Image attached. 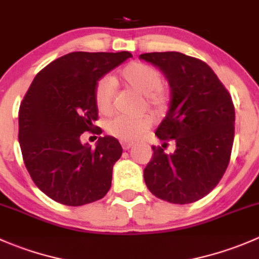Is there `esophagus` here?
<instances>
[{
	"label": "esophagus",
	"instance_id": "1",
	"mask_svg": "<svg viewBox=\"0 0 259 259\" xmlns=\"http://www.w3.org/2000/svg\"><path fill=\"white\" fill-rule=\"evenodd\" d=\"M121 146H122V149H124V150H129V149L133 146V144H132V143H129V142H121Z\"/></svg>",
	"mask_w": 259,
	"mask_h": 259
}]
</instances>
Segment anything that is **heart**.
<instances>
[{"label": "heart", "instance_id": "1", "mask_svg": "<svg viewBox=\"0 0 259 259\" xmlns=\"http://www.w3.org/2000/svg\"><path fill=\"white\" fill-rule=\"evenodd\" d=\"M119 80L127 88L144 95L145 105L148 108L159 110L166 103V91L163 86V77L160 71L151 65L134 61L122 67L119 72ZM115 90L110 80L101 79L98 81L94 90V100L101 114H110L114 108ZM151 117L143 115L140 117L116 116L106 124V132L113 137L125 142H134L143 137V134L151 126Z\"/></svg>", "mask_w": 259, "mask_h": 259}]
</instances>
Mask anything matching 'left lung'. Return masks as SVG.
Returning a JSON list of instances; mask_svg holds the SVG:
<instances>
[{"label": "left lung", "instance_id": "8db88e82", "mask_svg": "<svg viewBox=\"0 0 259 259\" xmlns=\"http://www.w3.org/2000/svg\"><path fill=\"white\" fill-rule=\"evenodd\" d=\"M139 59L158 67L170 86L166 116L156 129L161 146L144 169L151 194L174 204L202 199L217 187L231 160L234 140V105L204 61L180 52H149ZM174 153L163 151L167 142Z\"/></svg>", "mask_w": 259, "mask_h": 259}]
</instances>
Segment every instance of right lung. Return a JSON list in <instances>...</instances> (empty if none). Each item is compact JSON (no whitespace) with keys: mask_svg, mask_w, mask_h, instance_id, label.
Here are the masks:
<instances>
[{"mask_svg":"<svg viewBox=\"0 0 259 259\" xmlns=\"http://www.w3.org/2000/svg\"><path fill=\"white\" fill-rule=\"evenodd\" d=\"M129 57L127 51L71 52L44 67L28 88L18 111V142L33 183L55 202L79 207L110 189L121 145L106 135L93 149L81 135L101 130L94 125L95 86Z\"/></svg>","mask_w":259,"mask_h":259,"instance_id":"1","label":"right lung"}]
</instances>
